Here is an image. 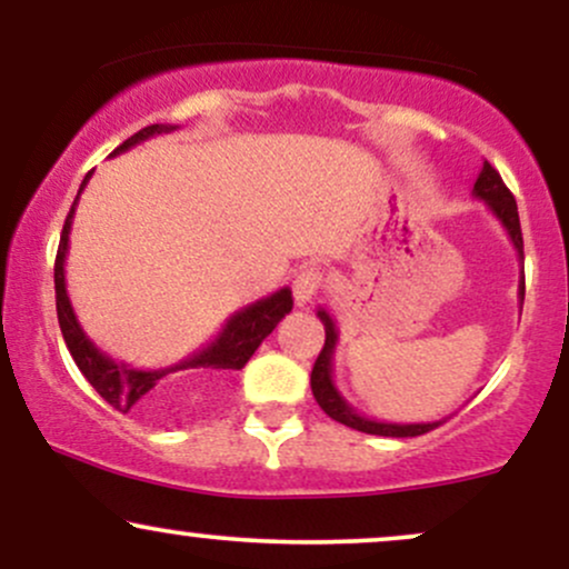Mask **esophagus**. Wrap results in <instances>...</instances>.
Returning <instances> with one entry per match:
<instances>
[{
    "label": "esophagus",
    "instance_id": "esophagus-1",
    "mask_svg": "<svg viewBox=\"0 0 569 569\" xmlns=\"http://www.w3.org/2000/svg\"><path fill=\"white\" fill-rule=\"evenodd\" d=\"M321 286L323 272L318 270V267H305V270H299L297 278H293V299H297V305H310L312 299L318 297V291H321Z\"/></svg>",
    "mask_w": 569,
    "mask_h": 569
}]
</instances>
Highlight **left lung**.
<instances>
[{
  "mask_svg": "<svg viewBox=\"0 0 569 569\" xmlns=\"http://www.w3.org/2000/svg\"><path fill=\"white\" fill-rule=\"evenodd\" d=\"M473 194L479 200H485V206L489 211L495 213V219L500 221L502 230L508 232L511 243L519 253V262H521V278H519V302H525V240H521V227H519V211H516V200L513 194L508 192V187L502 184L500 173L495 171L492 166L485 160L481 166L479 179L473 184ZM318 318H321L323 329H326V342L323 350L318 352L316 358V367H312L310 375V388L312 396H316L318 407H321L331 420L342 422V426L361 430V433H371V436H393V439H409V436H422L428 430L439 428L443 420L436 422H382V420H371V417L361 415L358 409H352L345 396L339 393L337 385H335V350L339 342V331L335 318L318 307Z\"/></svg>",
  "mask_w": 569,
  "mask_h": 569,
  "instance_id": "1",
  "label": "left lung"
}]
</instances>
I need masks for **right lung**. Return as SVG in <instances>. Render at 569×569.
<instances>
[{"mask_svg": "<svg viewBox=\"0 0 569 569\" xmlns=\"http://www.w3.org/2000/svg\"><path fill=\"white\" fill-rule=\"evenodd\" d=\"M176 126H149L139 130L136 136H130L128 141H122L114 149V154L128 152L136 143L152 139L158 133H171ZM93 173V171H90ZM90 173L84 176L77 192L80 200L84 184L90 181ZM77 200L71 206L67 224H63L61 243H58V257H56V310H58V323H61L63 342L74 358V363L80 367L84 380L96 388V393L109 401L117 411H139V415L149 417H166L176 409V403L181 401L187 393L194 390H211L221 385L230 371L243 369L248 358L257 352L264 337L272 335V329L283 321L291 312L293 297L291 289H280L270 297L259 299V302L246 305L243 310H238L234 316L227 318V323L221 326V331L213 342H208L206 348L192 352L184 361L173 363L168 369H136L128 363L114 361L112 356L101 352L96 348V342H90V337L84 335L80 321L74 316V307L69 302L67 293V257H69V232L71 221H74ZM188 375V385L179 386L170 380L171 373Z\"/></svg>", "mask_w": 569, "mask_h": 569, "instance_id": "right-lung-1", "label": "right lung"}]
</instances>
